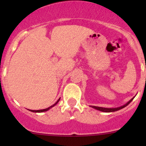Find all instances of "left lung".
I'll return each mask as SVG.
<instances>
[{
	"mask_svg": "<svg viewBox=\"0 0 146 146\" xmlns=\"http://www.w3.org/2000/svg\"><path fill=\"white\" fill-rule=\"evenodd\" d=\"M133 98H133L131 100H130L127 103H126V104H123V106H121V107H117V108H105V107H96V106H90V107H92V108L95 109V110H99V111H104V112H112V111H118V110H121V109L124 108L125 107H126V106H127L128 104H129V103L131 102L133 100Z\"/></svg>",
	"mask_w": 146,
	"mask_h": 146,
	"instance_id": "8db88e82",
	"label": "left lung"
}]
</instances>
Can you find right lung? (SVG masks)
Here are the masks:
<instances>
[{"mask_svg": "<svg viewBox=\"0 0 146 146\" xmlns=\"http://www.w3.org/2000/svg\"><path fill=\"white\" fill-rule=\"evenodd\" d=\"M59 100H60V99H58V100H57V102H56L55 103V104H53L52 106H51V107H48V108H46V109H44V110H29V111H32V112H43V111H48V110H50V109L51 108V107H54V106L56 105V104H57V103L58 102H59Z\"/></svg>", "mask_w": 146, "mask_h": 146, "instance_id": "add662e5", "label": "right lung"}]
</instances>
